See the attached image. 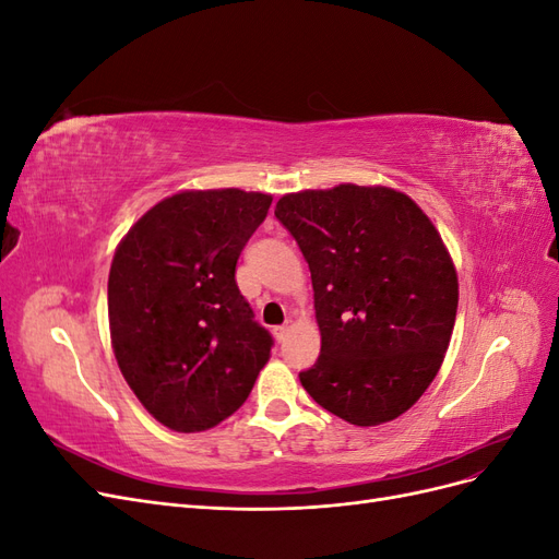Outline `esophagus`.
Returning <instances> with one entry per match:
<instances>
[{
    "label": "esophagus",
    "instance_id": "obj_1",
    "mask_svg": "<svg viewBox=\"0 0 559 559\" xmlns=\"http://www.w3.org/2000/svg\"><path fill=\"white\" fill-rule=\"evenodd\" d=\"M292 329H294V319H286L282 326H275V335H277V341H284L286 333H289Z\"/></svg>",
    "mask_w": 559,
    "mask_h": 559
}]
</instances>
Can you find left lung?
I'll return each instance as SVG.
<instances>
[{
  "label": "left lung",
  "mask_w": 559,
  "mask_h": 559,
  "mask_svg": "<svg viewBox=\"0 0 559 559\" xmlns=\"http://www.w3.org/2000/svg\"><path fill=\"white\" fill-rule=\"evenodd\" d=\"M275 216L310 265L321 333L300 384L349 425L396 419L433 382L454 329L460 282L441 233L389 186L286 193Z\"/></svg>",
  "instance_id": "1"
}]
</instances>
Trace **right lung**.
I'll list each match as a JSON object with an SVG mask.
<instances>
[{
    "label": "right lung",
    "instance_id": "right-lung-1",
    "mask_svg": "<svg viewBox=\"0 0 559 559\" xmlns=\"http://www.w3.org/2000/svg\"><path fill=\"white\" fill-rule=\"evenodd\" d=\"M273 195L179 191L144 212L109 270V333L118 368L160 425L216 427L247 401L273 337L253 321L235 263Z\"/></svg>",
    "mask_w": 559,
    "mask_h": 559
}]
</instances>
